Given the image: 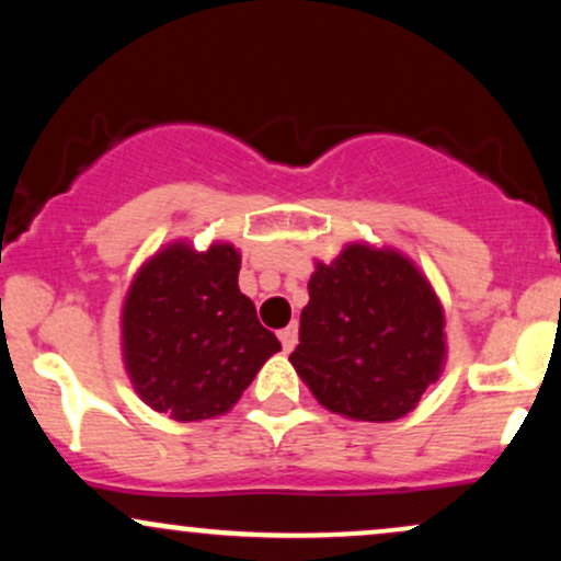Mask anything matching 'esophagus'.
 Listing matches in <instances>:
<instances>
[{
	"label": "esophagus",
	"mask_w": 561,
	"mask_h": 561,
	"mask_svg": "<svg viewBox=\"0 0 561 561\" xmlns=\"http://www.w3.org/2000/svg\"><path fill=\"white\" fill-rule=\"evenodd\" d=\"M279 340H282V347H285V351L289 353L293 351L295 345H298V324H289V327H285V330H279Z\"/></svg>",
	"instance_id": "esophagus-1"
}]
</instances>
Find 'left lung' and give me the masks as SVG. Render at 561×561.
I'll return each instance as SVG.
<instances>
[{"mask_svg":"<svg viewBox=\"0 0 561 561\" xmlns=\"http://www.w3.org/2000/svg\"><path fill=\"white\" fill-rule=\"evenodd\" d=\"M443 327L440 300L414 263L347 244L332 263H317L289 362L324 409L392 422L440 377Z\"/></svg>","mask_w":561,"mask_h":561,"instance_id":"1","label":"left lung"}]
</instances>
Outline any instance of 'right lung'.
I'll list each match as a JSON object with an SVG mask.
<instances>
[{
    "mask_svg": "<svg viewBox=\"0 0 561 561\" xmlns=\"http://www.w3.org/2000/svg\"><path fill=\"white\" fill-rule=\"evenodd\" d=\"M240 253L173 242L131 282L121 330L124 362L139 398L179 422L227 414L279 340L237 287Z\"/></svg>",
    "mask_w": 561,
    "mask_h": 561,
    "instance_id": "add662e5",
    "label": "right lung"
}]
</instances>
